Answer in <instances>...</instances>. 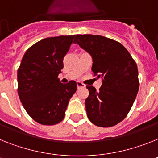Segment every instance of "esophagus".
Returning a JSON list of instances; mask_svg holds the SVG:
<instances>
[{
  "label": "esophagus",
  "instance_id": "obj_1",
  "mask_svg": "<svg viewBox=\"0 0 158 158\" xmlns=\"http://www.w3.org/2000/svg\"><path fill=\"white\" fill-rule=\"evenodd\" d=\"M77 87L80 88V87H85V84H83L81 82H77Z\"/></svg>",
  "mask_w": 158,
  "mask_h": 158
}]
</instances>
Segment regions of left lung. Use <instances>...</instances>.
<instances>
[{"mask_svg":"<svg viewBox=\"0 0 158 158\" xmlns=\"http://www.w3.org/2000/svg\"><path fill=\"white\" fill-rule=\"evenodd\" d=\"M74 43L91 54L94 75L102 79L99 91L87 86V117L96 126H114L126 117L138 92L136 62L120 42L106 37L77 34Z\"/></svg>","mask_w":158,"mask_h":158,"instance_id":"left-lung-1","label":"left lung"}]
</instances>
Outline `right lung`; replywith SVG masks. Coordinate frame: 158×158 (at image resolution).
<instances>
[{
	"instance_id": "right-lung-1",
	"label": "right lung",
	"mask_w": 158,
	"mask_h": 158,
	"mask_svg": "<svg viewBox=\"0 0 158 158\" xmlns=\"http://www.w3.org/2000/svg\"><path fill=\"white\" fill-rule=\"evenodd\" d=\"M74 38L62 35L39 41L26 50L18 68L20 100L30 117L43 125L63 120L69 100L77 90L75 81L63 84L58 78Z\"/></svg>"
}]
</instances>
